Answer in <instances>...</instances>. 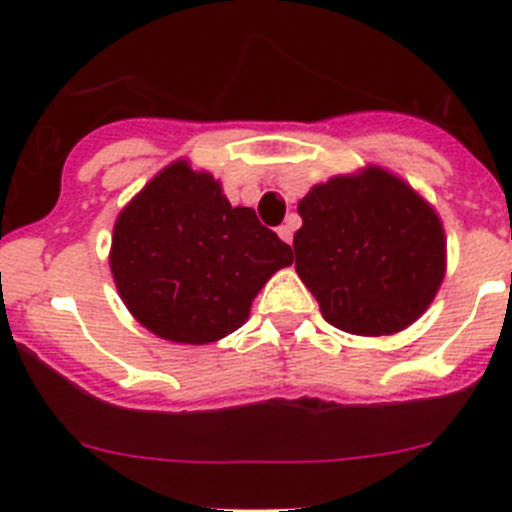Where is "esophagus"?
Instances as JSON below:
<instances>
[{
  "instance_id": "obj_1",
  "label": "esophagus",
  "mask_w": 512,
  "mask_h": 512,
  "mask_svg": "<svg viewBox=\"0 0 512 512\" xmlns=\"http://www.w3.org/2000/svg\"><path fill=\"white\" fill-rule=\"evenodd\" d=\"M294 230H297V223H294V220H287L285 225H280V227H277V235H280L282 240L287 242V245H292Z\"/></svg>"
}]
</instances>
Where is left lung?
I'll use <instances>...</instances> for the list:
<instances>
[{
    "mask_svg": "<svg viewBox=\"0 0 512 512\" xmlns=\"http://www.w3.org/2000/svg\"><path fill=\"white\" fill-rule=\"evenodd\" d=\"M294 270L332 327L366 337L416 322L441 287L446 240L431 205L366 168L314 185L297 205Z\"/></svg>",
    "mask_w": 512,
    "mask_h": 512,
    "instance_id": "8db88e82",
    "label": "left lung"
}]
</instances>
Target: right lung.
Wrapping results in <instances>:
<instances>
[{"label": "right lung", "mask_w": 512, "mask_h": 512, "mask_svg": "<svg viewBox=\"0 0 512 512\" xmlns=\"http://www.w3.org/2000/svg\"><path fill=\"white\" fill-rule=\"evenodd\" d=\"M292 247L232 208L218 180L188 163L158 173L113 227L111 272L133 317L158 337L208 344L242 327Z\"/></svg>", "instance_id": "1"}]
</instances>
